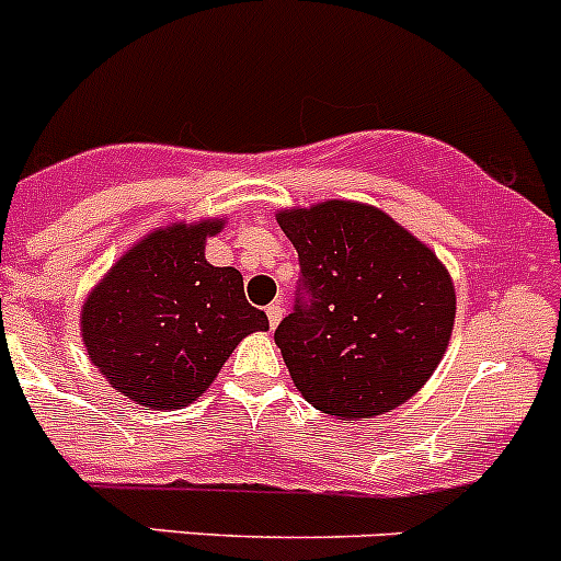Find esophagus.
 <instances>
[{"label":"esophagus","instance_id":"obj_1","mask_svg":"<svg viewBox=\"0 0 561 561\" xmlns=\"http://www.w3.org/2000/svg\"><path fill=\"white\" fill-rule=\"evenodd\" d=\"M265 316H268V323H271V329H276V327H279L282 316H285V307H282V305H271L268 310H265Z\"/></svg>","mask_w":561,"mask_h":561}]
</instances>
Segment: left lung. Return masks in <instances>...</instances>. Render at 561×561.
Returning <instances> with one entry per match:
<instances>
[{
	"instance_id": "8db88e82",
	"label": "left lung",
	"mask_w": 561,
	"mask_h": 561,
	"mask_svg": "<svg viewBox=\"0 0 561 561\" xmlns=\"http://www.w3.org/2000/svg\"><path fill=\"white\" fill-rule=\"evenodd\" d=\"M276 221L301 268L293 312L274 332L293 385L340 421L404 404L448 348L457 316L448 271L365 204L323 202Z\"/></svg>"
}]
</instances>
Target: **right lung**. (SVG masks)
<instances>
[{
  "label": "right lung",
  "instance_id": "add662e5",
  "mask_svg": "<svg viewBox=\"0 0 561 561\" xmlns=\"http://www.w3.org/2000/svg\"><path fill=\"white\" fill-rule=\"evenodd\" d=\"M221 221L157 229L129 249L82 307V340L110 385L151 410H180L213 385L234 345L265 332L243 276L204 260Z\"/></svg>",
  "mask_w": 561,
  "mask_h": 561
}]
</instances>
